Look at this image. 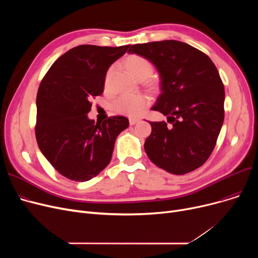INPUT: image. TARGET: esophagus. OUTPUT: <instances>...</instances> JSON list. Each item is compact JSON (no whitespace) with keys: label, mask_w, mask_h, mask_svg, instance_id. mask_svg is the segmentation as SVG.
I'll return each mask as SVG.
<instances>
[{"label":"esophagus","mask_w":258,"mask_h":258,"mask_svg":"<svg viewBox=\"0 0 258 258\" xmlns=\"http://www.w3.org/2000/svg\"><path fill=\"white\" fill-rule=\"evenodd\" d=\"M138 122H139V119H137V118H130V124L131 125L136 124V123H138Z\"/></svg>","instance_id":"1"}]
</instances>
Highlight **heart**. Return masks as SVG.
I'll list each match as a JSON object with an SVG mask.
<instances>
[{"mask_svg": "<svg viewBox=\"0 0 258 258\" xmlns=\"http://www.w3.org/2000/svg\"><path fill=\"white\" fill-rule=\"evenodd\" d=\"M125 64L131 73L140 79H148L154 74V66L147 58L141 55H131L126 58ZM114 71V67L112 66L107 70L105 75V86L108 85L111 75ZM150 105V99L147 96L141 94H123L121 95L114 101L115 111L130 117H138L146 110Z\"/></svg>", "mask_w": 258, "mask_h": 258, "instance_id": "1", "label": "heart"}]
</instances>
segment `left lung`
Listing matches in <instances>:
<instances>
[{
    "mask_svg": "<svg viewBox=\"0 0 258 258\" xmlns=\"http://www.w3.org/2000/svg\"><path fill=\"white\" fill-rule=\"evenodd\" d=\"M128 53L156 66L162 92L152 110L171 124L150 122L148 158L173 174L199 168L213 152L225 116V89L215 64L204 52L173 39L133 45Z\"/></svg>",
    "mask_w": 258,
    "mask_h": 258,
    "instance_id": "obj_1",
    "label": "left lung"
}]
</instances>
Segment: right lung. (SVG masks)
<instances>
[{
	"label": "right lung",
	"instance_id": "obj_1",
	"mask_svg": "<svg viewBox=\"0 0 258 258\" xmlns=\"http://www.w3.org/2000/svg\"><path fill=\"white\" fill-rule=\"evenodd\" d=\"M128 47H74L55 60L39 85L36 141L67 179L85 182L96 177L110 163L117 136L130 124L124 116L108 117L102 123L87 116L90 100L103 93L108 67Z\"/></svg>",
	"mask_w": 258,
	"mask_h": 258
}]
</instances>
